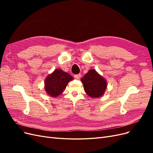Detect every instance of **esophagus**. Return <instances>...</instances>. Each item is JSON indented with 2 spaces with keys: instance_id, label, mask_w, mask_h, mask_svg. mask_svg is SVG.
Returning a JSON list of instances; mask_svg holds the SVG:
<instances>
[{
  "instance_id": "1",
  "label": "esophagus",
  "mask_w": 153,
  "mask_h": 153,
  "mask_svg": "<svg viewBox=\"0 0 153 153\" xmlns=\"http://www.w3.org/2000/svg\"><path fill=\"white\" fill-rule=\"evenodd\" d=\"M80 77H81L80 74H78V75H75V78H76V80H79L80 78Z\"/></svg>"
}]
</instances>
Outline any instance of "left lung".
Listing matches in <instances>:
<instances>
[{"label":"left lung","instance_id":"8db88e82","mask_svg":"<svg viewBox=\"0 0 153 153\" xmlns=\"http://www.w3.org/2000/svg\"><path fill=\"white\" fill-rule=\"evenodd\" d=\"M85 92L92 98L102 96L107 88V82L95 69H90L84 76L81 78Z\"/></svg>","mask_w":153,"mask_h":153}]
</instances>
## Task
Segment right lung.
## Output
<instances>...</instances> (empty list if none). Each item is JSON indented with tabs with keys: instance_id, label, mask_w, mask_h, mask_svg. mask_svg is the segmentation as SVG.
I'll return each mask as SVG.
<instances>
[{
	"instance_id": "right-lung-1",
	"label": "right lung",
	"mask_w": 153,
	"mask_h": 153,
	"mask_svg": "<svg viewBox=\"0 0 153 153\" xmlns=\"http://www.w3.org/2000/svg\"><path fill=\"white\" fill-rule=\"evenodd\" d=\"M73 77L61 69H56L46 77L45 80V90L47 94L56 98L61 95L66 89L68 83Z\"/></svg>"
}]
</instances>
